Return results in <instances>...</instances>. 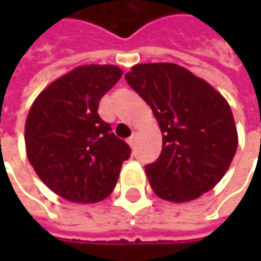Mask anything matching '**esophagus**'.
Instances as JSON below:
<instances>
[{
  "label": "esophagus",
  "instance_id": "34e87169",
  "mask_svg": "<svg viewBox=\"0 0 261 261\" xmlns=\"http://www.w3.org/2000/svg\"><path fill=\"white\" fill-rule=\"evenodd\" d=\"M136 135H138V134H136V132H134V134H132V136H130L129 139H127V144L130 145V148H134V145H135V142H136Z\"/></svg>",
  "mask_w": 261,
  "mask_h": 261
}]
</instances>
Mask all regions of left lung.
<instances>
[{"mask_svg": "<svg viewBox=\"0 0 261 261\" xmlns=\"http://www.w3.org/2000/svg\"><path fill=\"white\" fill-rule=\"evenodd\" d=\"M125 78L151 107L163 134L161 155L145 167L154 193L185 203L214 189L238 146L225 97L189 69L168 62L132 66Z\"/></svg>", "mask_w": 261, "mask_h": 261, "instance_id": "obj_1", "label": "left lung"}]
</instances>
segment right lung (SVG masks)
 Here are the masks:
<instances>
[{
	"instance_id": "obj_1",
	"label": "right lung",
	"mask_w": 261,
	"mask_h": 261,
	"mask_svg": "<svg viewBox=\"0 0 261 261\" xmlns=\"http://www.w3.org/2000/svg\"><path fill=\"white\" fill-rule=\"evenodd\" d=\"M115 65H80L36 97L24 126L25 154L54 193L95 203L115 189L129 145L98 116L101 97L122 76Z\"/></svg>"
}]
</instances>
